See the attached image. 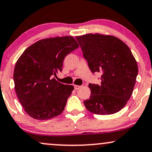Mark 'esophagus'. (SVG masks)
Segmentation results:
<instances>
[{
    "mask_svg": "<svg viewBox=\"0 0 152 152\" xmlns=\"http://www.w3.org/2000/svg\"><path fill=\"white\" fill-rule=\"evenodd\" d=\"M74 89L75 90H77L80 88V87H81V86H78V85H75V84L74 85Z\"/></svg>",
    "mask_w": 152,
    "mask_h": 152,
    "instance_id": "esophagus-1",
    "label": "esophagus"
}]
</instances>
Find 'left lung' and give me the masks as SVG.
<instances>
[{
  "mask_svg": "<svg viewBox=\"0 0 152 152\" xmlns=\"http://www.w3.org/2000/svg\"><path fill=\"white\" fill-rule=\"evenodd\" d=\"M83 57L93 73L102 72L101 84L90 83L87 110L109 115L123 109L133 92L138 74L137 61L128 46L110 35L88 34L76 36Z\"/></svg>",
  "mask_w": 152,
  "mask_h": 152,
  "instance_id": "8db88e82",
  "label": "left lung"
}]
</instances>
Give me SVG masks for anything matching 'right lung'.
I'll use <instances>...</instances> for the list:
<instances>
[{
  "instance_id": "add662e5",
  "label": "right lung",
  "mask_w": 152,
  "mask_h": 152,
  "mask_svg": "<svg viewBox=\"0 0 152 152\" xmlns=\"http://www.w3.org/2000/svg\"><path fill=\"white\" fill-rule=\"evenodd\" d=\"M78 48L73 36L48 38L28 47L19 57L13 73L15 90L31 117L47 120L63 112L74 88L52 76L62 71L65 57Z\"/></svg>"
}]
</instances>
